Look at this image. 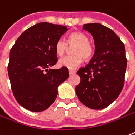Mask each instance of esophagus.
<instances>
[{
	"mask_svg": "<svg viewBox=\"0 0 135 135\" xmlns=\"http://www.w3.org/2000/svg\"><path fill=\"white\" fill-rule=\"evenodd\" d=\"M69 75H73L74 74L75 72L74 71H73V70H69Z\"/></svg>",
	"mask_w": 135,
	"mask_h": 135,
	"instance_id": "obj_1",
	"label": "esophagus"
}]
</instances>
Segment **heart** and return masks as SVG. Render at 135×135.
Segmentation results:
<instances>
[{"instance_id":"heart-1","label":"heart","mask_w":135,"mask_h":135,"mask_svg":"<svg viewBox=\"0 0 135 135\" xmlns=\"http://www.w3.org/2000/svg\"><path fill=\"white\" fill-rule=\"evenodd\" d=\"M69 47L74 46L72 49L73 55L66 56L60 59L58 65L60 67H66L69 69H74L80 65L82 58L89 60L94 54V45L89 42V37L79 31L71 33L67 38V42L60 38L56 41L55 50L59 56L64 55Z\"/></svg>"}]
</instances>
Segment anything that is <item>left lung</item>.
I'll return each mask as SVG.
<instances>
[{"instance_id": "left-lung-1", "label": "left lung", "mask_w": 135, "mask_h": 135, "mask_svg": "<svg viewBox=\"0 0 135 135\" xmlns=\"http://www.w3.org/2000/svg\"><path fill=\"white\" fill-rule=\"evenodd\" d=\"M83 29L92 34L95 51L89 64L77 72L81 80L75 92L84 105L103 109L123 89L127 66L125 46L112 29L101 24H85Z\"/></svg>"}]
</instances>
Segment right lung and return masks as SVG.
Instances as JSON below:
<instances>
[{"instance_id": "1", "label": "right lung", "mask_w": 135, "mask_h": 135, "mask_svg": "<svg viewBox=\"0 0 135 135\" xmlns=\"http://www.w3.org/2000/svg\"><path fill=\"white\" fill-rule=\"evenodd\" d=\"M65 26L40 22L29 27L11 49L8 75L13 96L33 112L47 109L55 102L57 87L69 76L68 69H51L57 62L55 42L67 31Z\"/></svg>"}]
</instances>
